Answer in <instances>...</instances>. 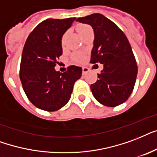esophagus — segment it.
Masks as SVG:
<instances>
[{"mask_svg":"<svg viewBox=\"0 0 157 157\" xmlns=\"http://www.w3.org/2000/svg\"><path fill=\"white\" fill-rule=\"evenodd\" d=\"M88 71H89V70H88V68L84 67V66H83V67H82V74H83V75H85V74H87V73L88 72Z\"/></svg>","mask_w":157,"mask_h":157,"instance_id":"esophagus-1","label":"esophagus"}]
</instances>
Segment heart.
Wrapping results in <instances>:
<instances>
[{"instance_id": "1", "label": "heart", "mask_w": 157, "mask_h": 157, "mask_svg": "<svg viewBox=\"0 0 157 157\" xmlns=\"http://www.w3.org/2000/svg\"><path fill=\"white\" fill-rule=\"evenodd\" d=\"M76 29H77L78 33L80 35H82L84 33L87 32L88 29H91V27H90L89 25H87V24H80L78 25ZM64 39H65V36H63V37H62V44L64 43ZM84 58L85 56L82 52H75V53H74V54L72 55L73 61L75 62V63H81V62H82L84 60Z\"/></svg>"}]
</instances>
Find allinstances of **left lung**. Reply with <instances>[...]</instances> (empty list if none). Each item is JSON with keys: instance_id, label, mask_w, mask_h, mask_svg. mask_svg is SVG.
<instances>
[{"instance_id": "left-lung-1", "label": "left lung", "mask_w": 157, "mask_h": 157, "mask_svg": "<svg viewBox=\"0 0 157 157\" xmlns=\"http://www.w3.org/2000/svg\"><path fill=\"white\" fill-rule=\"evenodd\" d=\"M77 21L91 25L95 38L90 63H101L104 69L91 84L96 100L114 107L128 100L138 75V65L128 40L116 24L98 13L81 17Z\"/></svg>"}]
</instances>
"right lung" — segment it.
Segmentation results:
<instances>
[{
	"instance_id": "add662e5",
	"label": "right lung",
	"mask_w": 157,
	"mask_h": 157,
	"mask_svg": "<svg viewBox=\"0 0 157 157\" xmlns=\"http://www.w3.org/2000/svg\"><path fill=\"white\" fill-rule=\"evenodd\" d=\"M75 18L47 19L29 34L22 53L19 78L27 98L36 106L56 111L66 105L82 69L70 65L66 72L56 71L62 55L63 34Z\"/></svg>"
}]
</instances>
